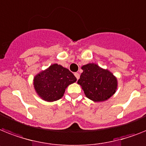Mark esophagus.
Masks as SVG:
<instances>
[{
  "label": "esophagus",
  "mask_w": 146,
  "mask_h": 146,
  "mask_svg": "<svg viewBox=\"0 0 146 146\" xmlns=\"http://www.w3.org/2000/svg\"><path fill=\"white\" fill-rule=\"evenodd\" d=\"M74 76L76 77V78L77 79H79V78H80V74H79V73H78V72H76V73H74Z\"/></svg>",
  "instance_id": "1"
}]
</instances>
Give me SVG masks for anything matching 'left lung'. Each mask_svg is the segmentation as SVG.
Wrapping results in <instances>:
<instances>
[{"mask_svg": "<svg viewBox=\"0 0 146 146\" xmlns=\"http://www.w3.org/2000/svg\"><path fill=\"white\" fill-rule=\"evenodd\" d=\"M83 72L78 80L85 96L94 102H104L116 92L117 78L108 69L96 63H88L81 67Z\"/></svg>", "mask_w": 146, "mask_h": 146, "instance_id": "obj_1", "label": "left lung"}]
</instances>
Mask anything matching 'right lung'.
<instances>
[{
	"label": "right lung",
	"mask_w": 146,
	"mask_h": 146,
	"mask_svg": "<svg viewBox=\"0 0 146 146\" xmlns=\"http://www.w3.org/2000/svg\"><path fill=\"white\" fill-rule=\"evenodd\" d=\"M76 80L77 78L68 68L55 63L35 76L33 86L42 99L52 102L60 99L66 88Z\"/></svg>",
	"instance_id": "1"
}]
</instances>
